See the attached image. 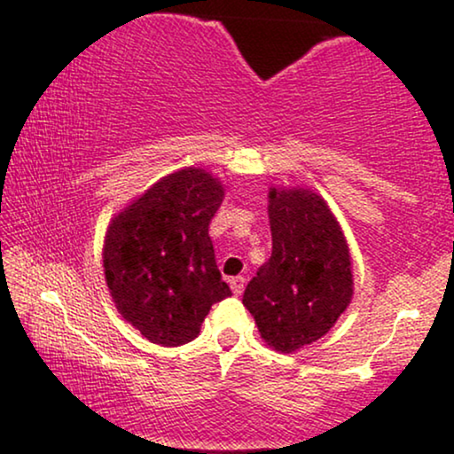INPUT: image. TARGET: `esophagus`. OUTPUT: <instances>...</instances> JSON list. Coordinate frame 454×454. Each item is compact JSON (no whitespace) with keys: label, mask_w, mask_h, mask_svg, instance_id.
Listing matches in <instances>:
<instances>
[{"label":"esophagus","mask_w":454,"mask_h":454,"mask_svg":"<svg viewBox=\"0 0 454 454\" xmlns=\"http://www.w3.org/2000/svg\"><path fill=\"white\" fill-rule=\"evenodd\" d=\"M245 282H247V278H245V276H237V278H232V280H231V288H232V293H234V294H243V290H245Z\"/></svg>","instance_id":"1"}]
</instances>
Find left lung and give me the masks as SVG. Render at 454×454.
<instances>
[{
  "label": "left lung",
  "mask_w": 454,
  "mask_h": 454,
  "mask_svg": "<svg viewBox=\"0 0 454 454\" xmlns=\"http://www.w3.org/2000/svg\"><path fill=\"white\" fill-rule=\"evenodd\" d=\"M271 257L247 284L243 305L271 348L293 353L322 338L353 297L347 240L322 197L270 191Z\"/></svg>",
  "instance_id": "1"
}]
</instances>
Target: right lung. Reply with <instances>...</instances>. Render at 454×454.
<instances>
[{"instance_id":"1","label":"right lung","mask_w":454,"mask_h":454,"mask_svg":"<svg viewBox=\"0 0 454 454\" xmlns=\"http://www.w3.org/2000/svg\"><path fill=\"white\" fill-rule=\"evenodd\" d=\"M222 199L220 180L184 168L145 191L107 228V288L122 317L147 340L191 342L211 305L232 294L209 239Z\"/></svg>"}]
</instances>
